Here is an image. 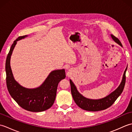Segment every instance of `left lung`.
Instances as JSON below:
<instances>
[{"instance_id": "obj_1", "label": "left lung", "mask_w": 132, "mask_h": 132, "mask_svg": "<svg viewBox=\"0 0 132 132\" xmlns=\"http://www.w3.org/2000/svg\"><path fill=\"white\" fill-rule=\"evenodd\" d=\"M111 36L112 40L116 43L122 47L121 42L119 41L118 38L112 35H111ZM127 70V67L125 70L122 80L118 87L106 96L99 99H91L83 96L78 91L76 86L72 82V81L71 79H70V83L71 86V92L74 102L79 107L84 109V110L88 111H99L109 108V106H111L113 104L123 91L125 84V73Z\"/></svg>"}]
</instances>
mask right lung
Here are the masks:
<instances>
[{"mask_svg": "<svg viewBox=\"0 0 132 132\" xmlns=\"http://www.w3.org/2000/svg\"><path fill=\"white\" fill-rule=\"evenodd\" d=\"M21 36L14 41L5 62L6 83L8 92L21 108L30 112L47 110L54 103L59 82L66 77L64 69L55 70L50 72L46 79L38 87L28 88L21 86L13 77L10 65L11 57L17 42L27 37Z\"/></svg>", "mask_w": 132, "mask_h": 132, "instance_id": "right-lung-1", "label": "right lung"}]
</instances>
